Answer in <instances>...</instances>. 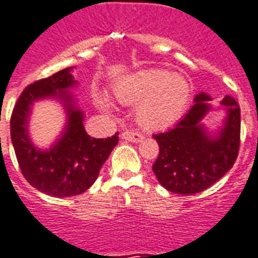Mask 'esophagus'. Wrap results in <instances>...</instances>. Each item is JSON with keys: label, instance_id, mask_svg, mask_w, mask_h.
I'll return each instance as SVG.
<instances>
[{"label": "esophagus", "instance_id": "34e87169", "mask_svg": "<svg viewBox=\"0 0 258 258\" xmlns=\"http://www.w3.org/2000/svg\"><path fill=\"white\" fill-rule=\"evenodd\" d=\"M121 138L125 140V141H131V142H141L144 140V136L137 132H131V131H126L124 133L121 134Z\"/></svg>", "mask_w": 258, "mask_h": 258}]
</instances>
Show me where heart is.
I'll list each match as a JSON object with an SVG mask.
<instances>
[{"label": "heart", "mask_w": 258, "mask_h": 258, "mask_svg": "<svg viewBox=\"0 0 258 258\" xmlns=\"http://www.w3.org/2000/svg\"><path fill=\"white\" fill-rule=\"evenodd\" d=\"M124 105H134L136 120L149 131H163L179 120L186 112L191 96L190 82L180 74H169L161 68H149L127 76L113 89ZM96 104L104 110L113 106L105 96H96Z\"/></svg>", "instance_id": "heart-1"}]
</instances>
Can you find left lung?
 <instances>
[{"instance_id": "left-lung-1", "label": "left lung", "mask_w": 258, "mask_h": 258, "mask_svg": "<svg viewBox=\"0 0 258 258\" xmlns=\"http://www.w3.org/2000/svg\"><path fill=\"white\" fill-rule=\"evenodd\" d=\"M211 100L207 93H198L195 104L175 127L153 136L159 145L153 171L166 190L182 195L202 192L231 170L237 158L239 104L231 96L221 100L227 116L221 127L211 133L202 122L212 110Z\"/></svg>"}]
</instances>
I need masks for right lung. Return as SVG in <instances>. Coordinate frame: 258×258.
<instances>
[{"label":"right lung","mask_w":258,"mask_h":258,"mask_svg":"<svg viewBox=\"0 0 258 258\" xmlns=\"http://www.w3.org/2000/svg\"><path fill=\"white\" fill-rule=\"evenodd\" d=\"M71 71L72 67L64 68L26 87L10 118L13 148L23 176L40 192L54 198L75 197L88 190L118 142V132L105 140L87 134L84 112L68 91L78 84ZM44 98L60 101L68 121L57 141L48 149H39L28 136V120L33 103Z\"/></svg>","instance_id":"obj_1"}]
</instances>
